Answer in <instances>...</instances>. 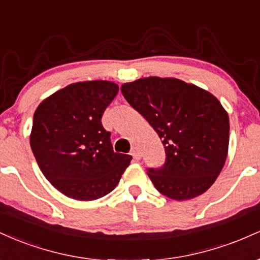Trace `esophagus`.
<instances>
[{"label":"esophagus","mask_w":260,"mask_h":260,"mask_svg":"<svg viewBox=\"0 0 260 260\" xmlns=\"http://www.w3.org/2000/svg\"><path fill=\"white\" fill-rule=\"evenodd\" d=\"M131 155H132L133 159H136V160H139L140 156H142V155H140L139 149L137 148V147H133L132 148V150H131Z\"/></svg>","instance_id":"34e87169"}]
</instances>
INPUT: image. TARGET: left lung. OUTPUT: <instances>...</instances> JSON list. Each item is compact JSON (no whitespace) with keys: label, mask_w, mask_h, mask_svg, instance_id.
Masks as SVG:
<instances>
[{"label":"left lung","mask_w":260,"mask_h":260,"mask_svg":"<svg viewBox=\"0 0 260 260\" xmlns=\"http://www.w3.org/2000/svg\"><path fill=\"white\" fill-rule=\"evenodd\" d=\"M121 91L165 148V164L148 169L155 188L175 201L208 190L221 172L229 150V115L220 101L176 78H142L124 83Z\"/></svg>","instance_id":"8db88e82"}]
</instances>
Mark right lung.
<instances>
[{"label": "right lung", "mask_w": 260, "mask_h": 260, "mask_svg": "<svg viewBox=\"0 0 260 260\" xmlns=\"http://www.w3.org/2000/svg\"><path fill=\"white\" fill-rule=\"evenodd\" d=\"M118 92L107 80L79 82L46 98L32 118L30 147L47 181L76 201H95L115 189L132 156L113 151L101 123Z\"/></svg>", "instance_id": "obj_1"}]
</instances>
